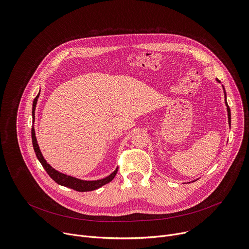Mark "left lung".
Wrapping results in <instances>:
<instances>
[{
	"instance_id": "obj_1",
	"label": "left lung",
	"mask_w": 249,
	"mask_h": 249,
	"mask_svg": "<svg viewBox=\"0 0 249 249\" xmlns=\"http://www.w3.org/2000/svg\"><path fill=\"white\" fill-rule=\"evenodd\" d=\"M218 82H220V81H218ZM225 95H226V91H225ZM226 105H227V108H228V116H229V123H230V125H231V109H230V106L228 105V102H227V100H226Z\"/></svg>"
}]
</instances>
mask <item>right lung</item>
I'll use <instances>...</instances> for the list:
<instances>
[{
    "mask_svg": "<svg viewBox=\"0 0 249 249\" xmlns=\"http://www.w3.org/2000/svg\"><path fill=\"white\" fill-rule=\"evenodd\" d=\"M40 93V91H39ZM39 93L36 95V97L34 98L33 100V104H32V118H33V122H34V110H35V106H36V103H37V99L39 97ZM31 138H32V145H33V149H34V152H35V155H36L38 160L40 161V163L42 164V166L44 167V169L46 170V172L48 173V175L51 177V178L58 184L62 185V186H65V187H69L71 189H74L76 191H79V192H88V191H92V190H95L105 184L109 183L117 173L118 171V168H116L114 170V172H112L109 176L105 177V178L103 179H100V180H93V181H86V180H81V179H78V178H75V177H72V176H69V175H66L64 173H61L57 170H55L50 164H48L46 162V160H44L40 150H39V147H38V144H37V141H36V137H35V131H34V128L32 127L31 129Z\"/></svg>",
    "mask_w": 249,
    "mask_h": 249,
    "instance_id": "1",
    "label": "right lung"
}]
</instances>
